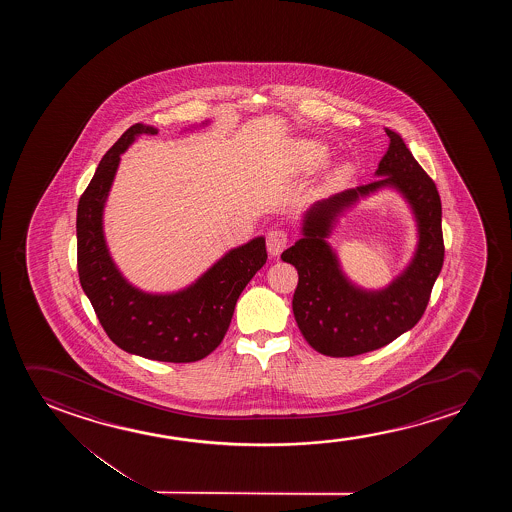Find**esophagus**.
<instances>
[{"instance_id": "34e87169", "label": "esophagus", "mask_w": 512, "mask_h": 512, "mask_svg": "<svg viewBox=\"0 0 512 512\" xmlns=\"http://www.w3.org/2000/svg\"><path fill=\"white\" fill-rule=\"evenodd\" d=\"M288 234L283 229H273L267 232V252L271 257H278L287 248Z\"/></svg>"}]
</instances>
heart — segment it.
<instances>
[{
  "label": "heart",
  "instance_id": "obj_1",
  "mask_svg": "<svg viewBox=\"0 0 512 512\" xmlns=\"http://www.w3.org/2000/svg\"><path fill=\"white\" fill-rule=\"evenodd\" d=\"M301 154L308 166H320L327 159V148L316 141H304L301 145Z\"/></svg>",
  "mask_w": 512,
  "mask_h": 512
}]
</instances>
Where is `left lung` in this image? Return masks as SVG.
I'll return each mask as SVG.
<instances>
[{
    "instance_id": "left-lung-1",
    "label": "left lung",
    "mask_w": 512,
    "mask_h": 512,
    "mask_svg": "<svg viewBox=\"0 0 512 512\" xmlns=\"http://www.w3.org/2000/svg\"><path fill=\"white\" fill-rule=\"evenodd\" d=\"M390 145L376 182L344 190L313 204L302 217V238L281 253L297 269L292 309L304 339L327 357H355L378 350L420 322L444 262L441 197L432 178L399 133L385 129ZM397 189L414 211L419 245L410 266L381 291H365L343 273L326 238L336 218L362 196Z\"/></svg>"
}]
</instances>
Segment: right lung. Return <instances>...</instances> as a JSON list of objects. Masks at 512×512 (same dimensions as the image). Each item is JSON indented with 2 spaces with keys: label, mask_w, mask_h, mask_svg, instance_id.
I'll return each mask as SVG.
<instances>
[{
  "label": "right lung",
  "mask_w": 512,
  "mask_h": 512,
  "mask_svg": "<svg viewBox=\"0 0 512 512\" xmlns=\"http://www.w3.org/2000/svg\"><path fill=\"white\" fill-rule=\"evenodd\" d=\"M157 133L155 127L134 124L99 162L78 201V276L99 323L119 348L150 360L185 364L208 357L222 343L239 295L266 264V239L259 236L232 248L178 292L148 294L131 285L106 245L103 213L120 154L140 134Z\"/></svg>",
  "instance_id": "obj_1"
}]
</instances>
